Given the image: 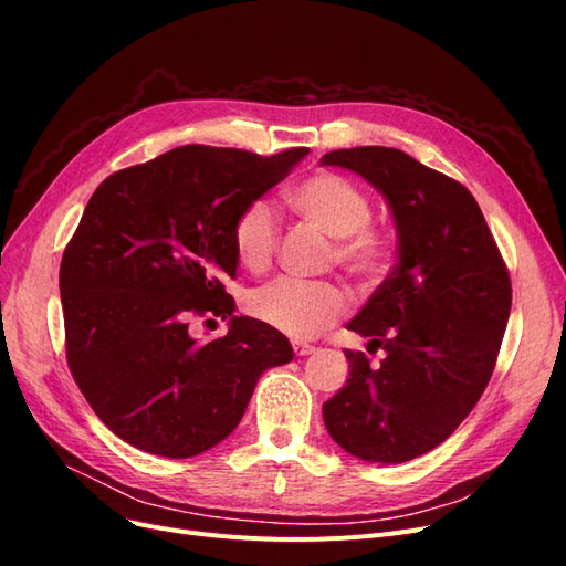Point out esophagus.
<instances>
[{
	"mask_svg": "<svg viewBox=\"0 0 566 566\" xmlns=\"http://www.w3.org/2000/svg\"><path fill=\"white\" fill-rule=\"evenodd\" d=\"M293 349H295V356H310L316 347L306 345V342H293Z\"/></svg>",
	"mask_w": 566,
	"mask_h": 566,
	"instance_id": "esophagus-1",
	"label": "esophagus"
}]
</instances>
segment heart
Here are the masks:
<instances>
[{"mask_svg":"<svg viewBox=\"0 0 566 566\" xmlns=\"http://www.w3.org/2000/svg\"><path fill=\"white\" fill-rule=\"evenodd\" d=\"M293 212L335 238L333 260L349 276L375 283L387 266L389 238L370 224V200L354 181L335 172H316L285 193ZM235 260L250 273H264L279 252V224L271 208L254 200L238 212L231 227ZM248 312L269 328L290 337H312L347 312V295L331 283H269L248 297Z\"/></svg>","mask_w":566,"mask_h":566,"instance_id":"1","label":"heart"}]
</instances>
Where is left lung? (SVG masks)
Returning <instances> with one entry per match:
<instances>
[{"label":"left lung","mask_w":566,"mask_h":566,"mask_svg":"<svg viewBox=\"0 0 566 566\" xmlns=\"http://www.w3.org/2000/svg\"><path fill=\"white\" fill-rule=\"evenodd\" d=\"M321 165L378 188L399 235L397 266L347 323L385 358L345 352L349 378L323 420L347 453L397 465L447 441L484 394L510 316L507 266L468 188L408 153L339 148Z\"/></svg>","instance_id":"8db88e82"}]
</instances>
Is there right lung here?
Returning a JSON list of instances; mask_svg holds the SVG:
<instances>
[{"mask_svg":"<svg viewBox=\"0 0 566 566\" xmlns=\"http://www.w3.org/2000/svg\"><path fill=\"white\" fill-rule=\"evenodd\" d=\"M306 153L179 146L90 198L61 260L65 356L94 413L132 447L165 458L217 447L260 375L293 361L283 333L233 316L224 281L238 269L233 219ZM193 315L229 317L230 333L198 343Z\"/></svg>","mask_w":566,"mask_h":566,"instance_id":"right-lung-1","label":"right lung"}]
</instances>
